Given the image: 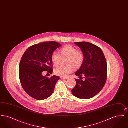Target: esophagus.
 <instances>
[{"mask_svg": "<svg viewBox=\"0 0 128 128\" xmlns=\"http://www.w3.org/2000/svg\"><path fill=\"white\" fill-rule=\"evenodd\" d=\"M68 78V77H60V79H61V80H66Z\"/></svg>", "mask_w": 128, "mask_h": 128, "instance_id": "1", "label": "esophagus"}]
</instances>
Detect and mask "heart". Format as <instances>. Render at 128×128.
<instances>
[{
    "label": "heart",
    "mask_w": 128,
    "mask_h": 128,
    "mask_svg": "<svg viewBox=\"0 0 128 128\" xmlns=\"http://www.w3.org/2000/svg\"><path fill=\"white\" fill-rule=\"evenodd\" d=\"M60 55L54 52L51 56V60L55 67L58 66L61 60L67 58L66 66H60L55 69V73L58 76L65 77L72 73L73 68L77 69L83 63L84 56L81 51L70 45L66 46L58 50Z\"/></svg>",
    "instance_id": "b5f03b06"
}]
</instances>
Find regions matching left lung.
Returning <instances> with one entry per match:
<instances>
[{"instance_id":"1","label":"left lung","mask_w":128,"mask_h":128,"mask_svg":"<svg viewBox=\"0 0 128 128\" xmlns=\"http://www.w3.org/2000/svg\"><path fill=\"white\" fill-rule=\"evenodd\" d=\"M74 44L81 49L84 59L82 65L75 73L80 79H75L76 84L72 90L73 95L88 99L98 94L107 79V63L101 49L92 43L81 42ZM82 76L85 79L82 80Z\"/></svg>"}]
</instances>
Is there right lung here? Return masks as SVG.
<instances>
[{
  "label": "right lung",
  "mask_w": 128,
  "mask_h": 128,
  "mask_svg": "<svg viewBox=\"0 0 128 128\" xmlns=\"http://www.w3.org/2000/svg\"><path fill=\"white\" fill-rule=\"evenodd\" d=\"M61 44L56 42H46L33 45L22 56L19 65V78L26 92L32 98L43 100L51 96L60 80L57 76L50 78L43 76V72L52 73L51 56Z\"/></svg>",
  "instance_id": "obj_1"
}]
</instances>
